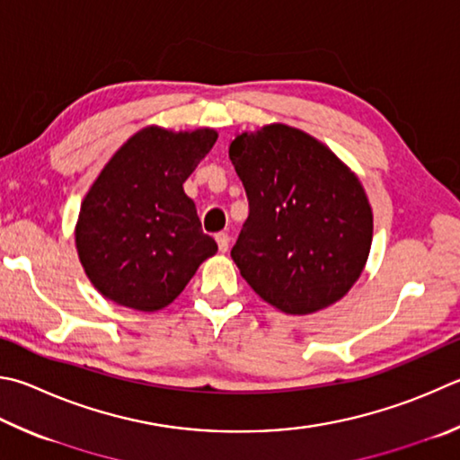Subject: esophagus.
Returning <instances> with one entry per match:
<instances>
[{
    "instance_id": "esophagus-1",
    "label": "esophagus",
    "mask_w": 460,
    "mask_h": 460,
    "mask_svg": "<svg viewBox=\"0 0 460 460\" xmlns=\"http://www.w3.org/2000/svg\"><path fill=\"white\" fill-rule=\"evenodd\" d=\"M215 239H217V245H219V252L221 253L227 252V249H229V235H227V233H217Z\"/></svg>"
}]
</instances>
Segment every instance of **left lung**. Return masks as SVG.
<instances>
[{
    "label": "left lung",
    "instance_id": "obj_1",
    "mask_svg": "<svg viewBox=\"0 0 460 460\" xmlns=\"http://www.w3.org/2000/svg\"><path fill=\"white\" fill-rule=\"evenodd\" d=\"M229 158L249 201L231 257L255 294L291 315L344 297L372 245V207L356 174L288 124L237 135Z\"/></svg>",
    "mask_w": 460,
    "mask_h": 460
}]
</instances>
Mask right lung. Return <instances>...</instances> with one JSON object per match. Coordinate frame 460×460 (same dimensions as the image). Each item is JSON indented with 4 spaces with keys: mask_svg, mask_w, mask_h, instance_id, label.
Returning <instances> with one entry per match:
<instances>
[{
    "mask_svg": "<svg viewBox=\"0 0 460 460\" xmlns=\"http://www.w3.org/2000/svg\"><path fill=\"white\" fill-rule=\"evenodd\" d=\"M215 140L213 128L146 127L98 174L80 207L76 249L106 299L138 312L163 310L217 253L182 189Z\"/></svg>",
    "mask_w": 460,
    "mask_h": 460,
    "instance_id": "right-lung-1",
    "label": "right lung"
}]
</instances>
